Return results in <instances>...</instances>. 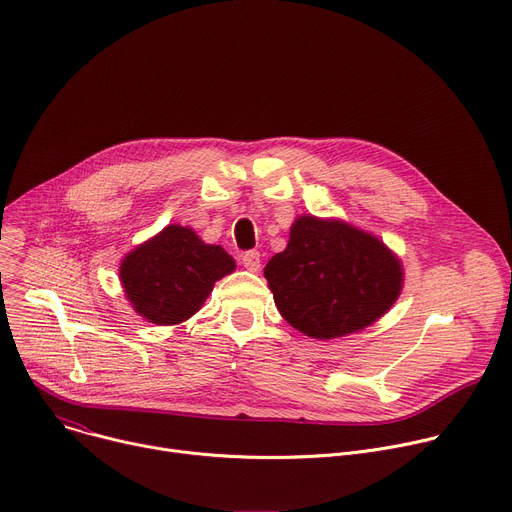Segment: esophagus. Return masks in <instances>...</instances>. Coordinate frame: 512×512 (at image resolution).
Instances as JSON below:
<instances>
[{
  "instance_id": "obj_1",
  "label": "esophagus",
  "mask_w": 512,
  "mask_h": 512,
  "mask_svg": "<svg viewBox=\"0 0 512 512\" xmlns=\"http://www.w3.org/2000/svg\"><path fill=\"white\" fill-rule=\"evenodd\" d=\"M241 259H243V265H245L249 271H259V269H261V255H259V251H255V249L245 251V253L241 255Z\"/></svg>"
}]
</instances>
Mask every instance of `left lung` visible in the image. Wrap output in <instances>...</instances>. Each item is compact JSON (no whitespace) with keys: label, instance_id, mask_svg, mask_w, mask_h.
Listing matches in <instances>:
<instances>
[{"label":"left lung","instance_id":"1","mask_svg":"<svg viewBox=\"0 0 512 512\" xmlns=\"http://www.w3.org/2000/svg\"><path fill=\"white\" fill-rule=\"evenodd\" d=\"M279 314L306 336L338 338L381 318L401 291V263L373 235L300 216L265 265Z\"/></svg>","mask_w":512,"mask_h":512}]
</instances>
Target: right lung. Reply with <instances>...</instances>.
<instances>
[{"label":"right lung","mask_w":512,"mask_h":512,"mask_svg":"<svg viewBox=\"0 0 512 512\" xmlns=\"http://www.w3.org/2000/svg\"><path fill=\"white\" fill-rule=\"evenodd\" d=\"M235 269L218 245H204L192 229L166 227L121 263V283L135 312L154 324H178L200 310L214 281Z\"/></svg>","instance_id":"obj_1"}]
</instances>
